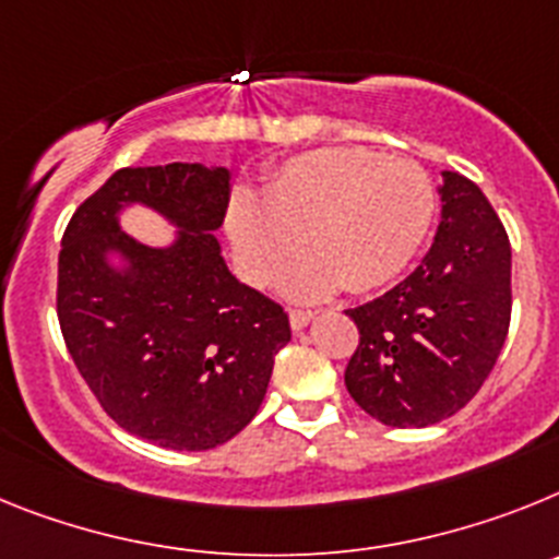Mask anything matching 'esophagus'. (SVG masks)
<instances>
[{"mask_svg": "<svg viewBox=\"0 0 559 559\" xmlns=\"http://www.w3.org/2000/svg\"><path fill=\"white\" fill-rule=\"evenodd\" d=\"M309 320H312V312H309V309H289V323H293L295 332H300V329L307 326Z\"/></svg>", "mask_w": 559, "mask_h": 559, "instance_id": "34e87169", "label": "esophagus"}]
</instances>
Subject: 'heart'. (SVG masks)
I'll return each mask as SVG.
<instances>
[{
  "label": "heart",
  "instance_id": "heart-1",
  "mask_svg": "<svg viewBox=\"0 0 559 559\" xmlns=\"http://www.w3.org/2000/svg\"><path fill=\"white\" fill-rule=\"evenodd\" d=\"M436 191L419 163L368 148H318L286 159L264 197H241L230 239L252 284H270L298 255L286 289L320 298L340 284L371 293L405 273L433 225Z\"/></svg>",
  "mask_w": 559,
  "mask_h": 559
}]
</instances>
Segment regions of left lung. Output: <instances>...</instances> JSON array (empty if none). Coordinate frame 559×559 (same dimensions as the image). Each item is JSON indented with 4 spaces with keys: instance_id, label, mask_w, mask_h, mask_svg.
<instances>
[{
    "instance_id": "1",
    "label": "left lung",
    "mask_w": 559,
    "mask_h": 559,
    "mask_svg": "<svg viewBox=\"0 0 559 559\" xmlns=\"http://www.w3.org/2000/svg\"><path fill=\"white\" fill-rule=\"evenodd\" d=\"M433 247L402 284L348 309L360 346L352 400L382 425L427 427L467 405L492 371L512 314V247L481 188L444 171Z\"/></svg>"
}]
</instances>
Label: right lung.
<instances>
[{"label":"right lung","instance_id":"right-lung-1","mask_svg":"<svg viewBox=\"0 0 559 559\" xmlns=\"http://www.w3.org/2000/svg\"><path fill=\"white\" fill-rule=\"evenodd\" d=\"M227 199V168H120L61 239L56 304L72 360L106 414L159 448L211 450L245 430L293 337L281 304L236 281L222 259L213 230ZM129 204L171 221L175 245L148 248L120 231Z\"/></svg>","mask_w":559,"mask_h":559}]
</instances>
